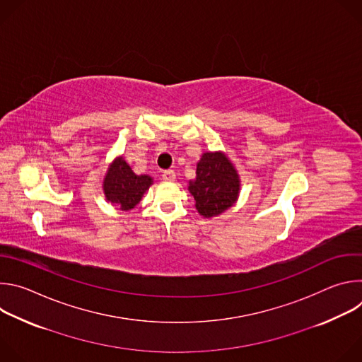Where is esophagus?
<instances>
[{
  "mask_svg": "<svg viewBox=\"0 0 362 362\" xmlns=\"http://www.w3.org/2000/svg\"><path fill=\"white\" fill-rule=\"evenodd\" d=\"M162 176H163V179H165V180H169V182H173V180L176 179V173H175V170H172V169L165 170Z\"/></svg>",
  "mask_w": 362,
  "mask_h": 362,
  "instance_id": "1",
  "label": "esophagus"
}]
</instances>
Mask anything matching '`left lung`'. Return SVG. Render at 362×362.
<instances>
[{
    "label": "left lung",
    "instance_id": "8db88e82",
    "mask_svg": "<svg viewBox=\"0 0 362 362\" xmlns=\"http://www.w3.org/2000/svg\"><path fill=\"white\" fill-rule=\"evenodd\" d=\"M189 192L196 209L204 218L218 216L236 202L239 176L223 153H204L196 169V180Z\"/></svg>",
    "mask_w": 362,
    "mask_h": 362
}]
</instances>
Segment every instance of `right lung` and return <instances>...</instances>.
<instances>
[{
  "mask_svg": "<svg viewBox=\"0 0 362 362\" xmlns=\"http://www.w3.org/2000/svg\"><path fill=\"white\" fill-rule=\"evenodd\" d=\"M150 185V176L134 175L130 166L120 158L109 169L103 189L109 202L117 204L122 211H130L140 202Z\"/></svg>",
  "mask_w": 362,
  "mask_h": 362,
  "instance_id": "obj_1",
  "label": "right lung"
}]
</instances>
